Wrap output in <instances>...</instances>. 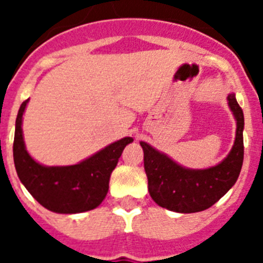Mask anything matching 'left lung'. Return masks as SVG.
<instances>
[{"instance_id":"1","label":"left lung","mask_w":263,"mask_h":263,"mask_svg":"<svg viewBox=\"0 0 263 263\" xmlns=\"http://www.w3.org/2000/svg\"><path fill=\"white\" fill-rule=\"evenodd\" d=\"M227 100L236 120V138L229 154L216 166L188 168L152 145L139 142L148 194L162 208L178 213L201 212L217 203L237 182L243 162V113L234 92Z\"/></svg>"}]
</instances>
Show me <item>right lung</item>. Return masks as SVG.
<instances>
[{
  "label": "right lung",
  "mask_w": 263,
  "mask_h": 263,
  "mask_svg": "<svg viewBox=\"0 0 263 263\" xmlns=\"http://www.w3.org/2000/svg\"><path fill=\"white\" fill-rule=\"evenodd\" d=\"M29 100L23 101L15 120L13 157L21 183L46 210L63 215L87 212L103 203L109 180L132 137L121 138L71 166H46L26 150L22 121Z\"/></svg>",
  "instance_id": "right-lung-1"
}]
</instances>
